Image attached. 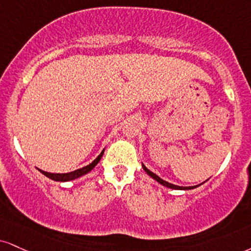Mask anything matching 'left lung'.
I'll list each match as a JSON object with an SVG mask.
<instances>
[{
	"label": "left lung",
	"mask_w": 251,
	"mask_h": 251,
	"mask_svg": "<svg viewBox=\"0 0 251 251\" xmlns=\"http://www.w3.org/2000/svg\"><path fill=\"white\" fill-rule=\"evenodd\" d=\"M143 165V168H144V171L146 172L147 174L150 175L151 177H152V179H154L155 181H158V182L160 183V185H162V186H165V187H167V188H171V189H179V191H188V189H194V188H196V187H199L200 185H198V186H192V187H181V186H176V185H173V183H170V182H167V181H165V180H162L161 177H159L158 175L156 174H154L153 173V172H151L149 168L146 167V166H145L144 164H141ZM203 183V182H202ZM201 183V185H202Z\"/></svg>",
	"instance_id": "1"
}]
</instances>
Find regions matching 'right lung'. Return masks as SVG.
Segmentation results:
<instances>
[{"label":"right lung","mask_w":251,"mask_h":251,"mask_svg":"<svg viewBox=\"0 0 251 251\" xmlns=\"http://www.w3.org/2000/svg\"><path fill=\"white\" fill-rule=\"evenodd\" d=\"M104 151H105V149L101 151L100 154L97 156V158L93 160L91 164H89L83 168H79V170H76L74 172H69V173H62V174H60V173H49V172L42 171V170H39V168H37V170L41 172L42 174H44L45 176L49 177V179H51V180L59 181V182H66V181H71V180L78 179V177H80V176H83V175L90 173V172H91L93 168L96 167V165L98 164L99 161H100L101 156H102V154H104Z\"/></svg>","instance_id":"obj_1"}]
</instances>
